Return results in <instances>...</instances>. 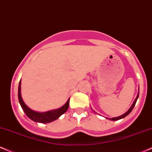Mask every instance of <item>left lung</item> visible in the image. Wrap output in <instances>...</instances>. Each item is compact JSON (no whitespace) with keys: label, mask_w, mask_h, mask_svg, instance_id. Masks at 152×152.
Here are the masks:
<instances>
[{"label":"left lung","mask_w":152,"mask_h":152,"mask_svg":"<svg viewBox=\"0 0 152 152\" xmlns=\"http://www.w3.org/2000/svg\"><path fill=\"white\" fill-rule=\"evenodd\" d=\"M139 90H140V89H139ZM139 94H140V92H138V94H137V97H136V99H134V102H133V104H132V106H131V107H130L129 110H127V111H126L125 113L124 114H123L122 115H121V116H119V117H113V118H107V117H106V119H110V120H112V121H117V120H119V119H123V118H124V117H126V116H127L128 115H129V114L130 113V112H132V110H133V108H134V107L135 106V104H136V102H137V99H138V97H139ZM95 113H97V112H95Z\"/></svg>","instance_id":"8db88e82"}]
</instances>
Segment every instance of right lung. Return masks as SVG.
Returning a JSON list of instances; mask_svg holds the SVG:
<instances>
[{"instance_id": "obj_1", "label": "right lung", "mask_w": 152, "mask_h": 152, "mask_svg": "<svg viewBox=\"0 0 152 152\" xmlns=\"http://www.w3.org/2000/svg\"><path fill=\"white\" fill-rule=\"evenodd\" d=\"M21 80L19 83L18 85V100L19 103L22 107L23 112L27 115V117H29L31 120L34 121L35 122L42 123H50L53 122V121L58 119L59 117L62 115H63L65 112H67V109L69 107V98L67 102L65 103L63 106H62L60 108L55 109V110H50V111L45 112H35L34 110H31L30 107L26 104V103L23 101L22 96H21Z\"/></svg>"}]
</instances>
